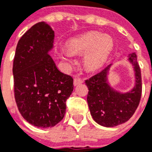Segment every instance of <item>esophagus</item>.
Returning a JSON list of instances; mask_svg holds the SVG:
<instances>
[{"instance_id": "esophagus-1", "label": "esophagus", "mask_w": 152, "mask_h": 152, "mask_svg": "<svg viewBox=\"0 0 152 152\" xmlns=\"http://www.w3.org/2000/svg\"><path fill=\"white\" fill-rule=\"evenodd\" d=\"M83 82H84V81H83V80H81L80 78H79V77H75V78H74V81H73L74 86H77L78 84H82Z\"/></svg>"}]
</instances>
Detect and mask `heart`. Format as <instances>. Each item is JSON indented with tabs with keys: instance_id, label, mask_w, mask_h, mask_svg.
Here are the masks:
<instances>
[{
	"instance_id": "obj_1",
	"label": "heart",
	"mask_w": 152,
	"mask_h": 152,
	"mask_svg": "<svg viewBox=\"0 0 152 152\" xmlns=\"http://www.w3.org/2000/svg\"><path fill=\"white\" fill-rule=\"evenodd\" d=\"M66 46L69 52L74 54L85 53L84 66L88 71H94L103 65L112 50L113 41L107 35L88 32L79 37L70 39ZM61 56L64 61L72 60V54L68 52H61Z\"/></svg>"
}]
</instances>
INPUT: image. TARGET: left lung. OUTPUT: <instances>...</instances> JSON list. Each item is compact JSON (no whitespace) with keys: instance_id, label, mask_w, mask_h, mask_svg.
<instances>
[{"instance_id":"left-lung-1","label":"left lung","mask_w":152,"mask_h":152,"mask_svg":"<svg viewBox=\"0 0 152 152\" xmlns=\"http://www.w3.org/2000/svg\"><path fill=\"white\" fill-rule=\"evenodd\" d=\"M127 57L135 72V85L130 91L121 92L111 87L107 77L112 64L85 80L88 88L87 101L91 115L98 124L104 127H115L127 122L140 101L142 80L137 56L132 53Z\"/></svg>"}]
</instances>
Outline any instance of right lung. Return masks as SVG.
<instances>
[{"mask_svg": "<svg viewBox=\"0 0 152 152\" xmlns=\"http://www.w3.org/2000/svg\"><path fill=\"white\" fill-rule=\"evenodd\" d=\"M54 31L44 21L31 27L17 43L12 74L15 100L30 124L54 127L64 116L65 102L73 91V79L59 71L48 54Z\"/></svg>", "mask_w": 152, "mask_h": 152, "instance_id": "1", "label": "right lung"}]
</instances>
